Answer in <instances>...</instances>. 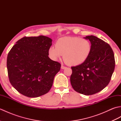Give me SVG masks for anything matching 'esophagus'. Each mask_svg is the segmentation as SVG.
<instances>
[{
	"mask_svg": "<svg viewBox=\"0 0 121 121\" xmlns=\"http://www.w3.org/2000/svg\"><path fill=\"white\" fill-rule=\"evenodd\" d=\"M61 68L62 69H66V66H63V65H61Z\"/></svg>",
	"mask_w": 121,
	"mask_h": 121,
	"instance_id": "obj_1",
	"label": "esophagus"
}]
</instances>
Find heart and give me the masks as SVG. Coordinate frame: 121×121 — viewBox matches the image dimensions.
<instances>
[{"label":"heart","mask_w":121,"mask_h":121,"mask_svg":"<svg viewBox=\"0 0 121 121\" xmlns=\"http://www.w3.org/2000/svg\"><path fill=\"white\" fill-rule=\"evenodd\" d=\"M91 52V42L79 37H63L56 41L55 46L48 50L51 59L57 61L63 55V59L68 65L73 66L84 63Z\"/></svg>","instance_id":"1"}]
</instances>
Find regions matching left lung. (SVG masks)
Returning a JSON list of instances; mask_svg holds the SVG:
<instances>
[{"label":"left lung","mask_w":121,"mask_h":121,"mask_svg":"<svg viewBox=\"0 0 121 121\" xmlns=\"http://www.w3.org/2000/svg\"><path fill=\"white\" fill-rule=\"evenodd\" d=\"M84 38L91 42V52L84 63L71 67L70 81L76 91L91 95L109 83L115 68L114 55L110 46L102 39L93 35Z\"/></svg>","instance_id":"left-lung-1"}]
</instances>
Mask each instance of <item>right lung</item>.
Returning <instances> with one entry per match:
<instances>
[{"label":"right lung","instance_id":"obj_1","mask_svg":"<svg viewBox=\"0 0 121 121\" xmlns=\"http://www.w3.org/2000/svg\"><path fill=\"white\" fill-rule=\"evenodd\" d=\"M50 38L41 35L24 37L8 55L7 67L12 86L24 96L35 98L47 94L61 65L48 56Z\"/></svg>","mask_w":121,"mask_h":121}]
</instances>
